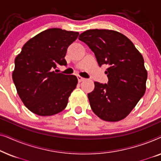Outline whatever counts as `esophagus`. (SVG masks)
<instances>
[{"label": "esophagus", "mask_w": 161, "mask_h": 161, "mask_svg": "<svg viewBox=\"0 0 161 161\" xmlns=\"http://www.w3.org/2000/svg\"><path fill=\"white\" fill-rule=\"evenodd\" d=\"M78 82H82V81L85 80V78H83L80 76H78Z\"/></svg>", "instance_id": "obj_1"}]
</instances>
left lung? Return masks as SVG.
Here are the masks:
<instances>
[{
    "mask_svg": "<svg viewBox=\"0 0 161 161\" xmlns=\"http://www.w3.org/2000/svg\"><path fill=\"white\" fill-rule=\"evenodd\" d=\"M94 53L99 66H108V84L94 82L88 94L92 111L101 119L118 122L130 113L146 92L147 71L142 55L124 34L90 29L78 37Z\"/></svg>",
    "mask_w": 161,
    "mask_h": 161,
    "instance_id": "left-lung-1",
    "label": "left lung"
}]
</instances>
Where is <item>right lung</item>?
Wrapping results in <instances>:
<instances>
[{"label": "right lung", "mask_w": 161, "mask_h": 161, "mask_svg": "<svg viewBox=\"0 0 161 161\" xmlns=\"http://www.w3.org/2000/svg\"><path fill=\"white\" fill-rule=\"evenodd\" d=\"M78 32L50 28L23 45L14 60L12 79L26 108L39 116H52L67 107L78 84L75 75L56 73L57 66L67 65V48Z\"/></svg>", "instance_id": "add662e5"}]
</instances>
